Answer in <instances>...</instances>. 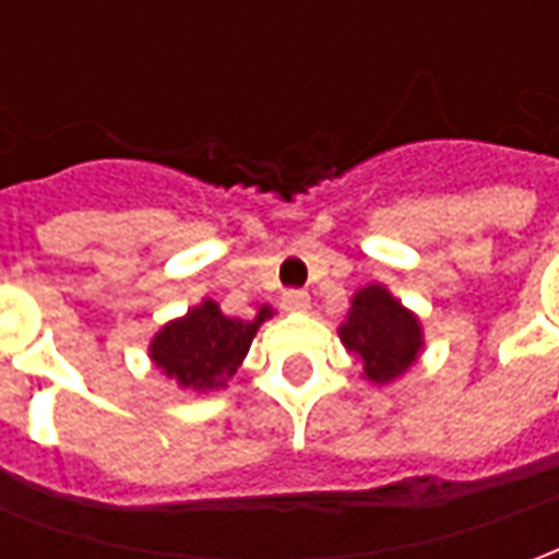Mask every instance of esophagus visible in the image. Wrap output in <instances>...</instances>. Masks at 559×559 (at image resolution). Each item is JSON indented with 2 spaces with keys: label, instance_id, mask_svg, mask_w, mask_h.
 <instances>
[{
  "label": "esophagus",
  "instance_id": "esophagus-1",
  "mask_svg": "<svg viewBox=\"0 0 559 559\" xmlns=\"http://www.w3.org/2000/svg\"><path fill=\"white\" fill-rule=\"evenodd\" d=\"M281 308L284 311H308L311 308V296L305 290H284L281 293Z\"/></svg>",
  "mask_w": 559,
  "mask_h": 559
}]
</instances>
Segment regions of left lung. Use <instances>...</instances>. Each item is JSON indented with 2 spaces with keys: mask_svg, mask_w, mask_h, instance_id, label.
Masks as SVG:
<instances>
[{
  "mask_svg": "<svg viewBox=\"0 0 559 559\" xmlns=\"http://www.w3.org/2000/svg\"><path fill=\"white\" fill-rule=\"evenodd\" d=\"M341 341L365 365L368 380L386 383L413 365L421 350V329L407 308H401L383 287L371 284L353 296Z\"/></svg>",
  "mask_w": 559,
  "mask_h": 559,
  "instance_id": "obj_1",
  "label": "left lung"
}]
</instances>
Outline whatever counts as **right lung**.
<instances>
[{
    "label": "right lung",
    "mask_w": 559,
    "mask_h": 559,
    "mask_svg": "<svg viewBox=\"0 0 559 559\" xmlns=\"http://www.w3.org/2000/svg\"><path fill=\"white\" fill-rule=\"evenodd\" d=\"M272 317L260 308L254 320L221 314L215 302H203L182 320H173L152 341V359L167 377L197 392L224 386L251 347L257 326Z\"/></svg>",
    "instance_id": "obj_1"
}]
</instances>
